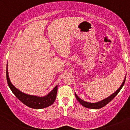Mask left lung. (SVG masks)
<instances>
[{"mask_svg":"<svg viewBox=\"0 0 130 130\" xmlns=\"http://www.w3.org/2000/svg\"><path fill=\"white\" fill-rule=\"evenodd\" d=\"M125 79H126V76H125V79H124V80H123V82L121 86L120 87L119 89H118L115 93H113L112 95H111L110 97H107V99H104V100H102V101L99 102H97V103L87 102H85V101H84V100H81V99L79 98L77 95L76 93H75V95H76V97L77 100H78V102H79L80 103V104H81L82 106L86 107V108H92V109H99V108H102V107H104V106H105L107 104H108V103H109L112 100V99H114V97H115V96L118 94V92L120 91L121 88H122L123 86H124V84H125Z\"/></svg>","mask_w":130,"mask_h":130,"instance_id":"left-lung-1","label":"left lung"}]
</instances>
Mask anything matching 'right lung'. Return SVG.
<instances>
[{
    "instance_id": "obj_1",
    "label": "right lung",
    "mask_w": 130,
    "mask_h": 130,
    "mask_svg": "<svg viewBox=\"0 0 130 130\" xmlns=\"http://www.w3.org/2000/svg\"><path fill=\"white\" fill-rule=\"evenodd\" d=\"M6 76L7 80L8 85H9L10 89H11L13 94L17 97L18 99L20 100L23 104L28 106L30 108H35V109H40V108H44L48 107L52 105L55 101L56 98L57 91H58V86L53 89L51 92H50L45 97H40L37 96L30 95L25 94V93L22 92L19 90H18L16 87L12 85L10 80L9 77V74H8L7 64V71H6Z\"/></svg>"
}]
</instances>
